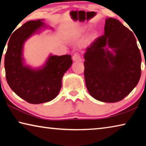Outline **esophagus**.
Wrapping results in <instances>:
<instances>
[{
	"mask_svg": "<svg viewBox=\"0 0 146 146\" xmlns=\"http://www.w3.org/2000/svg\"><path fill=\"white\" fill-rule=\"evenodd\" d=\"M73 60L74 62H79V61H82V58H81L80 55H79L78 53H75L74 54L73 56Z\"/></svg>",
	"mask_w": 146,
	"mask_h": 146,
	"instance_id": "34e87169",
	"label": "esophagus"
}]
</instances>
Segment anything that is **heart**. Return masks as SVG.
<instances>
[{
  "label": "heart",
  "mask_w": 146,
  "mask_h": 146,
  "mask_svg": "<svg viewBox=\"0 0 146 146\" xmlns=\"http://www.w3.org/2000/svg\"><path fill=\"white\" fill-rule=\"evenodd\" d=\"M87 28H88V26H82L79 29H78L75 32V33L73 34V37L75 38H79L81 35H82V34L83 33H84V32L86 31ZM96 37H97V35L95 33L91 34L90 35H89L88 37L85 39L84 44L85 45L90 44L94 40H95Z\"/></svg>",
  "instance_id": "heart-1"
}]
</instances>
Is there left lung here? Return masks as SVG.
Segmentation results:
<instances>
[{
  "instance_id": "obj_1",
  "label": "left lung",
  "mask_w": 146,
  "mask_h": 146,
  "mask_svg": "<svg viewBox=\"0 0 146 146\" xmlns=\"http://www.w3.org/2000/svg\"><path fill=\"white\" fill-rule=\"evenodd\" d=\"M84 57L86 87L96 100L118 102L139 82L141 55L137 40L117 19H106L104 35L87 48Z\"/></svg>"
}]
</instances>
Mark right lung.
<instances>
[{
    "label": "right lung",
    "instance_id": "add662e5",
    "mask_svg": "<svg viewBox=\"0 0 146 146\" xmlns=\"http://www.w3.org/2000/svg\"><path fill=\"white\" fill-rule=\"evenodd\" d=\"M42 21H28L15 31L9 40L4 58L9 87L19 97L34 104L49 102L58 95L63 75L73 62L70 55H50L40 68L33 69L25 65L24 42L42 28H46Z\"/></svg>",
    "mask_w": 146,
    "mask_h": 146
}]
</instances>
